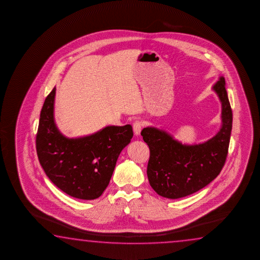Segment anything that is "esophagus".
Wrapping results in <instances>:
<instances>
[{
  "mask_svg": "<svg viewBox=\"0 0 260 260\" xmlns=\"http://www.w3.org/2000/svg\"><path fill=\"white\" fill-rule=\"evenodd\" d=\"M143 123L141 121L137 120L135 123H133V129H134V133L136 136H139L141 133L142 127H143Z\"/></svg>",
  "mask_w": 260,
  "mask_h": 260,
  "instance_id": "34e87169",
  "label": "esophagus"
}]
</instances>
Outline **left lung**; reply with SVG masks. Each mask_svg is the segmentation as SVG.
Returning <instances> with one entry per match:
<instances>
[{
  "label": "left lung",
  "mask_w": 260,
  "mask_h": 260,
  "mask_svg": "<svg viewBox=\"0 0 260 260\" xmlns=\"http://www.w3.org/2000/svg\"><path fill=\"white\" fill-rule=\"evenodd\" d=\"M223 76L213 86L222 104V127L208 141L182 145L157 128L142 130L149 146L147 177L152 188L161 197L177 199L198 192L214 180L224 167L232 130V109Z\"/></svg>",
  "instance_id": "1"
}]
</instances>
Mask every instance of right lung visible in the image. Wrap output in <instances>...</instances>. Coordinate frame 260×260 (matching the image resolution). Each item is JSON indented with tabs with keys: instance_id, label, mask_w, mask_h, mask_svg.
Masks as SVG:
<instances>
[{
	"instance_id": "add662e5",
	"label": "right lung",
	"mask_w": 260,
	"mask_h": 260,
	"mask_svg": "<svg viewBox=\"0 0 260 260\" xmlns=\"http://www.w3.org/2000/svg\"><path fill=\"white\" fill-rule=\"evenodd\" d=\"M55 87L45 98L36 134V151L49 179L71 197L92 200L110 182L121 151L130 143L132 126H106L88 137L66 138L53 119Z\"/></svg>"
}]
</instances>
